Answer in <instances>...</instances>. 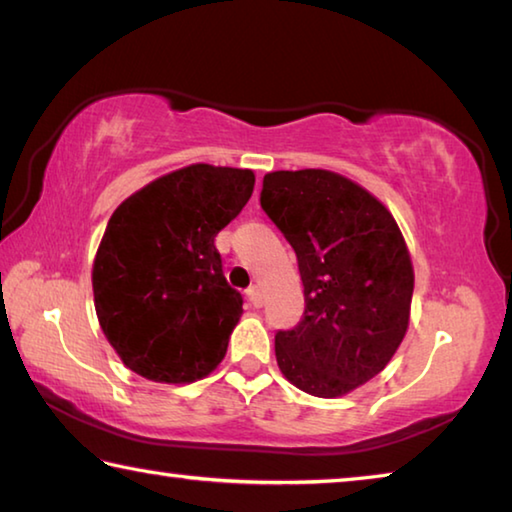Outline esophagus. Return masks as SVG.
I'll return each mask as SVG.
<instances>
[{
    "instance_id": "esophagus-1",
    "label": "esophagus",
    "mask_w": 512,
    "mask_h": 512,
    "mask_svg": "<svg viewBox=\"0 0 512 512\" xmlns=\"http://www.w3.org/2000/svg\"><path fill=\"white\" fill-rule=\"evenodd\" d=\"M246 296H248V300H250V305H253L255 309H259L262 307V291H259V287H250L248 291H246Z\"/></svg>"
}]
</instances>
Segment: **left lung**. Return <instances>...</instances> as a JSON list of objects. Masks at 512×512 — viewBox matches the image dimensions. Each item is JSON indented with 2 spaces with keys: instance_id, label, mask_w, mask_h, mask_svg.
Returning <instances> with one entry per match:
<instances>
[{
  "instance_id": "obj_1",
  "label": "left lung",
  "mask_w": 512,
  "mask_h": 512,
  "mask_svg": "<svg viewBox=\"0 0 512 512\" xmlns=\"http://www.w3.org/2000/svg\"><path fill=\"white\" fill-rule=\"evenodd\" d=\"M259 203L296 250L305 287L300 323L275 334L277 366L309 395H348L386 368L409 327L402 232L375 196L325 169L266 173Z\"/></svg>"
}]
</instances>
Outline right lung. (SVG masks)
Here are the masks:
<instances>
[{
	"label": "right lung",
	"mask_w": 512,
	"mask_h": 512,
	"mask_svg": "<svg viewBox=\"0 0 512 512\" xmlns=\"http://www.w3.org/2000/svg\"><path fill=\"white\" fill-rule=\"evenodd\" d=\"M253 187L250 169L189 164L112 212L92 291L99 325L126 368L160 384H189L219 366L244 298L225 282L214 237Z\"/></svg>",
	"instance_id": "right-lung-1"
}]
</instances>
